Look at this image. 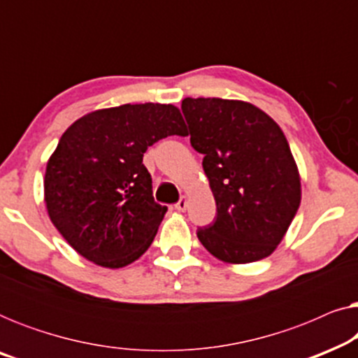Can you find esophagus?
<instances>
[{
    "mask_svg": "<svg viewBox=\"0 0 358 358\" xmlns=\"http://www.w3.org/2000/svg\"><path fill=\"white\" fill-rule=\"evenodd\" d=\"M174 207H176V210H178V212H184V210L187 208V199L180 197V200L174 205Z\"/></svg>",
    "mask_w": 358,
    "mask_h": 358,
    "instance_id": "esophagus-1",
    "label": "esophagus"
}]
</instances>
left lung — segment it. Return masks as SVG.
Wrapping results in <instances>:
<instances>
[{
	"mask_svg": "<svg viewBox=\"0 0 358 358\" xmlns=\"http://www.w3.org/2000/svg\"><path fill=\"white\" fill-rule=\"evenodd\" d=\"M182 112L217 202V218L197 229L199 241L227 264L271 256L301 202L300 173L282 129L246 101L185 97Z\"/></svg>",
	"mask_w": 358,
	"mask_h": 358,
	"instance_id": "obj_1",
	"label": "left lung"
}]
</instances>
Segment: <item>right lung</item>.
<instances>
[{"label": "right lung", "instance_id": "1", "mask_svg": "<svg viewBox=\"0 0 358 358\" xmlns=\"http://www.w3.org/2000/svg\"><path fill=\"white\" fill-rule=\"evenodd\" d=\"M187 135L173 104H124L83 115L47 161L43 202L58 233L106 268L135 262L151 246L168 207L155 202L143 153Z\"/></svg>", "mask_w": 358, "mask_h": 358}]
</instances>
